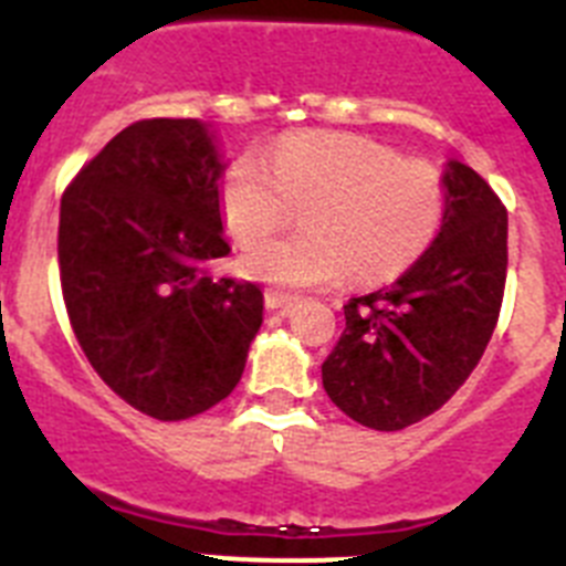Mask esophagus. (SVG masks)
Listing matches in <instances>:
<instances>
[{
  "mask_svg": "<svg viewBox=\"0 0 566 566\" xmlns=\"http://www.w3.org/2000/svg\"><path fill=\"white\" fill-rule=\"evenodd\" d=\"M297 303V297L292 294H283V292H266V308L269 312H286Z\"/></svg>",
  "mask_w": 566,
  "mask_h": 566,
  "instance_id": "obj_1",
  "label": "esophagus"
}]
</instances>
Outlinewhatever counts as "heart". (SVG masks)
Wrapping results in <instances>:
<instances>
[{
  "label": "heart",
  "instance_id": "1",
  "mask_svg": "<svg viewBox=\"0 0 566 566\" xmlns=\"http://www.w3.org/2000/svg\"><path fill=\"white\" fill-rule=\"evenodd\" d=\"M307 207L300 235L261 241L294 208ZM218 207L247 277L277 289L388 280L417 263L444 223L448 189L433 164L399 158L348 133H300L223 172Z\"/></svg>",
  "mask_w": 566,
  "mask_h": 566
}]
</instances>
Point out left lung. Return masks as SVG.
<instances>
[{"mask_svg": "<svg viewBox=\"0 0 566 566\" xmlns=\"http://www.w3.org/2000/svg\"><path fill=\"white\" fill-rule=\"evenodd\" d=\"M448 212L428 252L388 289L352 297L323 363L345 417L402 431L439 411L482 359L507 274V212L468 164L448 158Z\"/></svg>", "mask_w": 566, "mask_h": 566, "instance_id": "obj_1", "label": "left lung"}]
</instances>
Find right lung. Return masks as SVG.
I'll use <instances>...</instances> for the list:
<instances>
[{
  "mask_svg": "<svg viewBox=\"0 0 566 566\" xmlns=\"http://www.w3.org/2000/svg\"><path fill=\"white\" fill-rule=\"evenodd\" d=\"M218 135L198 118L122 129L59 212L64 306L98 377L161 422L227 399L263 323L254 283L212 277L227 258Z\"/></svg>",
  "mask_w": 566,
  "mask_h": 566,
  "instance_id": "right-lung-1",
  "label": "right lung"
}]
</instances>
